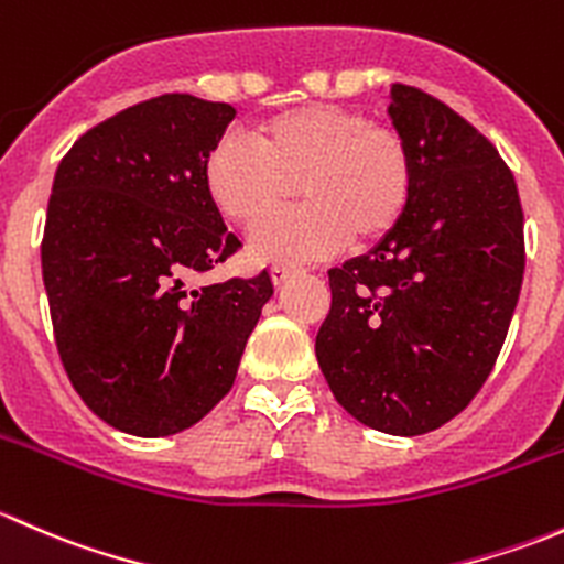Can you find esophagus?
Wrapping results in <instances>:
<instances>
[{"mask_svg": "<svg viewBox=\"0 0 564 564\" xmlns=\"http://www.w3.org/2000/svg\"><path fill=\"white\" fill-rule=\"evenodd\" d=\"M292 275H294V267H289V264L272 267V283H275V286H283V283H286Z\"/></svg>", "mask_w": 564, "mask_h": 564, "instance_id": "1", "label": "esophagus"}]
</instances>
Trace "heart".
I'll list each match as a JSON object with an SVG mask.
<instances>
[{"label":"heart","instance_id":"obj_1","mask_svg":"<svg viewBox=\"0 0 564 564\" xmlns=\"http://www.w3.org/2000/svg\"><path fill=\"white\" fill-rule=\"evenodd\" d=\"M204 187L224 218L248 229L303 197V210L261 226L250 242L256 259L300 264L349 240H388L412 207L414 158L395 128L311 104L259 122L253 141L220 135L204 158Z\"/></svg>","mask_w":564,"mask_h":564}]
</instances>
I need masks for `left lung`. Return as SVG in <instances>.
Listing matches in <instances>:
<instances>
[{
  "instance_id": "1",
  "label": "left lung",
  "mask_w": 564,
  "mask_h": 564,
  "mask_svg": "<svg viewBox=\"0 0 564 564\" xmlns=\"http://www.w3.org/2000/svg\"><path fill=\"white\" fill-rule=\"evenodd\" d=\"M388 113L414 158L412 207L329 270L316 360L351 417L420 436L464 412L497 362L524 281V213L497 147L451 106L392 84Z\"/></svg>"
}]
</instances>
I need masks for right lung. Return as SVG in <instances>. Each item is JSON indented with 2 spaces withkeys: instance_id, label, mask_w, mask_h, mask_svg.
Instances as JSON below:
<instances>
[{
  "instance_id": "obj_1",
  "label": "right lung",
  "mask_w": 564,
  "mask_h": 564,
  "mask_svg": "<svg viewBox=\"0 0 564 564\" xmlns=\"http://www.w3.org/2000/svg\"><path fill=\"white\" fill-rule=\"evenodd\" d=\"M229 104L161 95L95 124L62 158L43 283L62 366L113 429L172 436L231 390L270 275L191 286L240 248L204 187Z\"/></svg>"
}]
</instances>
